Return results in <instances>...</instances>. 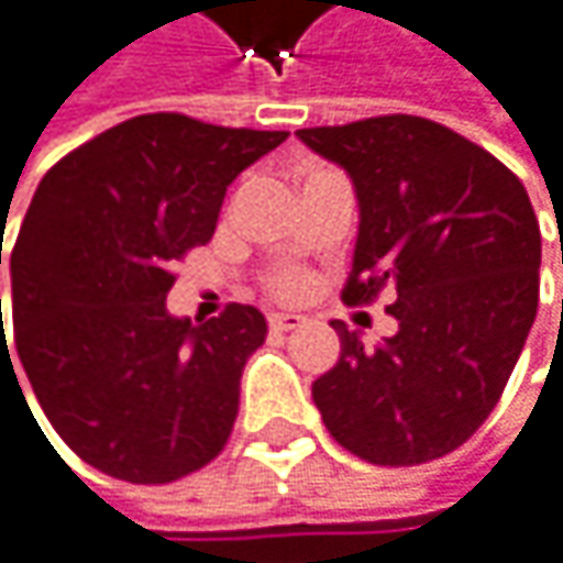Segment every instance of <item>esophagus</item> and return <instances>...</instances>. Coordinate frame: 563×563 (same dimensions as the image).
<instances>
[{
  "instance_id": "obj_1",
  "label": "esophagus",
  "mask_w": 563,
  "mask_h": 563,
  "mask_svg": "<svg viewBox=\"0 0 563 563\" xmlns=\"http://www.w3.org/2000/svg\"><path fill=\"white\" fill-rule=\"evenodd\" d=\"M307 320L300 313H269V330L273 333H290V330H300Z\"/></svg>"
}]
</instances>
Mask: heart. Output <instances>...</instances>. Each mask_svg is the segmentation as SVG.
Returning <instances> with one entry per match:
<instances>
[{
	"instance_id": "1",
	"label": "heart",
	"mask_w": 563,
	"mask_h": 563,
	"mask_svg": "<svg viewBox=\"0 0 563 563\" xmlns=\"http://www.w3.org/2000/svg\"><path fill=\"white\" fill-rule=\"evenodd\" d=\"M269 290H273L276 297H284V300H294V297H300V294L307 290V273L297 269V266L276 269V273L269 276Z\"/></svg>"
}]
</instances>
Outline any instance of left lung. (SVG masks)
<instances>
[{
  "mask_svg": "<svg viewBox=\"0 0 563 563\" xmlns=\"http://www.w3.org/2000/svg\"><path fill=\"white\" fill-rule=\"evenodd\" d=\"M297 137L360 200L343 300L396 287L399 333L366 350L340 320V363L313 383L330 435L373 465L455 452L498 406L538 313L541 227L525 184L485 147L412 114ZM563 260V246H561Z\"/></svg>",
  "mask_w": 563,
  "mask_h": 563,
  "instance_id": "1",
  "label": "left lung"
}]
</instances>
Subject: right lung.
I'll return each instance as SVG.
<instances>
[{
	"mask_svg": "<svg viewBox=\"0 0 563 563\" xmlns=\"http://www.w3.org/2000/svg\"><path fill=\"white\" fill-rule=\"evenodd\" d=\"M284 141L137 114L42 177L9 260L15 353L55 432L98 472L164 485L227 445L266 320L240 303L207 323L170 317V263L213 236L227 187Z\"/></svg>",
	"mask_w": 563,
	"mask_h": 563,
	"instance_id": "right-lung-1",
	"label": "right lung"
}]
</instances>
